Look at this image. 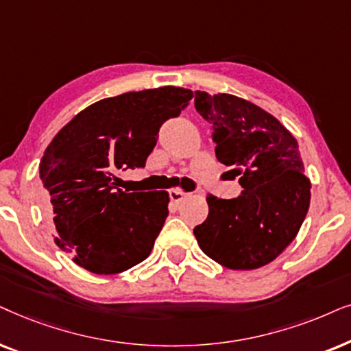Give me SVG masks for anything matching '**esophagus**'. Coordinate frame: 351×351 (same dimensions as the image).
I'll return each mask as SVG.
<instances>
[{
  "label": "esophagus",
  "mask_w": 351,
  "mask_h": 351,
  "mask_svg": "<svg viewBox=\"0 0 351 351\" xmlns=\"http://www.w3.org/2000/svg\"><path fill=\"white\" fill-rule=\"evenodd\" d=\"M186 193H183V191H180V189H173L171 193H170V200L173 204H180L181 200H183L184 197H186Z\"/></svg>",
  "instance_id": "obj_1"
}]
</instances>
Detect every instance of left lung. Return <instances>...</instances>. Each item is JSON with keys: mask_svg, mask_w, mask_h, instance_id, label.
I'll return each instance as SVG.
<instances>
[{"mask_svg": "<svg viewBox=\"0 0 351 351\" xmlns=\"http://www.w3.org/2000/svg\"><path fill=\"white\" fill-rule=\"evenodd\" d=\"M195 110L212 123L215 154L239 176L241 195H207L208 217L194 228L200 249L230 269H256L295 239L310 207V180L295 138L279 120L232 95L195 91Z\"/></svg>", "mask_w": 351, "mask_h": 351, "instance_id": "left-lung-1", "label": "left lung"}]
</instances>
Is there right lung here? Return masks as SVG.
Returning <instances> with one entry per match:
<instances>
[{
	"instance_id": "obj_1",
	"label": "right lung",
	"mask_w": 351,
	"mask_h": 351,
	"mask_svg": "<svg viewBox=\"0 0 351 351\" xmlns=\"http://www.w3.org/2000/svg\"><path fill=\"white\" fill-rule=\"evenodd\" d=\"M194 93L176 86L132 91L95 102L75 115L46 149L40 178L54 242L95 274L141 263L168 217V194L127 193L119 173L144 168L158 130L189 106Z\"/></svg>"
}]
</instances>
